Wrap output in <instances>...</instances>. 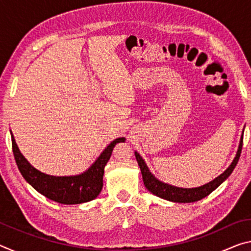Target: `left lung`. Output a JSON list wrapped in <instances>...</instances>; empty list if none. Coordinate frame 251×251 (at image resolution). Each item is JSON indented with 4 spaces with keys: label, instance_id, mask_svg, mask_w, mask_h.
Listing matches in <instances>:
<instances>
[{
    "label": "left lung",
    "instance_id": "1",
    "mask_svg": "<svg viewBox=\"0 0 251 251\" xmlns=\"http://www.w3.org/2000/svg\"><path fill=\"white\" fill-rule=\"evenodd\" d=\"M243 139H244V135H241L239 147H238L236 157L233 158L230 166H229L226 171L222 174V175L218 176L217 178H215L212 181L208 182V184L203 186L196 187V188H179V187L165 184V182L155 178V176L150 172V169H148L145 161H144V159L137 151H135V157L138 163L139 168H141L144 185H145L146 188L150 190L151 194L156 195L157 197H160L163 199H166V201H174V202H194V201H201V199L208 196V195L214 192V190L217 188L223 181L226 180L227 178L230 176V174L236 167L238 160H239V157L241 154V148H243Z\"/></svg>",
    "mask_w": 251,
    "mask_h": 251
}]
</instances>
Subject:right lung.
<instances>
[{
	"instance_id": "add662e5",
	"label": "right lung",
	"mask_w": 251,
	"mask_h": 251,
	"mask_svg": "<svg viewBox=\"0 0 251 251\" xmlns=\"http://www.w3.org/2000/svg\"><path fill=\"white\" fill-rule=\"evenodd\" d=\"M12 137V150L20 173L24 179L31 185L36 192L64 205H76L91 201L99 196L103 188L104 167L112 155L113 148L117 143L125 142L124 137L116 138L105 148L100 156L92 166L80 175L76 176H50L41 173L28 163L21 154L16 145L13 134Z\"/></svg>"
}]
</instances>
